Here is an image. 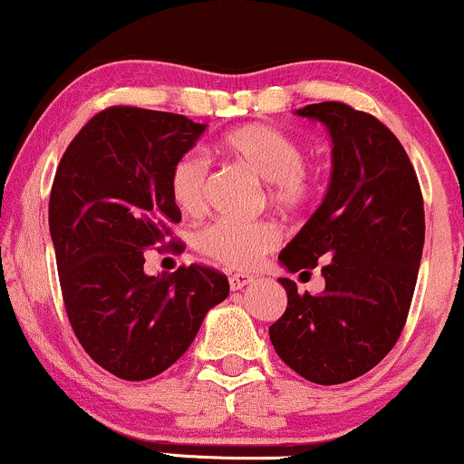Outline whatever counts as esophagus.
<instances>
[{
  "instance_id": "34e87169",
  "label": "esophagus",
  "mask_w": 464,
  "mask_h": 464,
  "mask_svg": "<svg viewBox=\"0 0 464 464\" xmlns=\"http://www.w3.org/2000/svg\"><path fill=\"white\" fill-rule=\"evenodd\" d=\"M248 284H253V275H246V273H233L228 276V285H231L233 292L242 290V287H246Z\"/></svg>"
}]
</instances>
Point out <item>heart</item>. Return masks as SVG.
Listing matches in <instances>:
<instances>
[{
    "instance_id": "b5f03b06",
    "label": "heart",
    "mask_w": 464,
    "mask_h": 464,
    "mask_svg": "<svg viewBox=\"0 0 464 464\" xmlns=\"http://www.w3.org/2000/svg\"><path fill=\"white\" fill-rule=\"evenodd\" d=\"M220 150L233 161L266 180L268 200L279 209H305L318 191V172L305 161V148L285 130L268 124H248L227 132ZM211 168L198 150H188L174 159L168 188L174 205L189 216L205 211L209 198ZM281 231L275 222L216 220L198 233L200 253L227 268H253L276 248Z\"/></svg>"
}]
</instances>
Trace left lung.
<instances>
[{"instance_id":"1","label":"left lung","mask_w":464,"mask_h":464,"mask_svg":"<svg viewBox=\"0 0 464 464\" xmlns=\"http://www.w3.org/2000/svg\"><path fill=\"white\" fill-rule=\"evenodd\" d=\"M296 115L332 135V180L305 227L279 253L290 273L321 266L324 290L287 292L268 334L281 360L314 384H344L395 347L406 324L425 239L423 196L406 150L377 117L343 102Z\"/></svg>"}]
</instances>
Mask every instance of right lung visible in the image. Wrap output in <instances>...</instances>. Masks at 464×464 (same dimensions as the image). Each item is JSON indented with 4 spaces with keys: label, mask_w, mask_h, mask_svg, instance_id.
<instances>
[{
    "label": "right lung",
    "mask_w": 464,
    "mask_h": 464,
    "mask_svg": "<svg viewBox=\"0 0 464 464\" xmlns=\"http://www.w3.org/2000/svg\"><path fill=\"white\" fill-rule=\"evenodd\" d=\"M207 124L137 106L93 115L69 143L50 194V233L63 301L89 358L120 380H150L177 362L202 318L228 296V279L207 266L148 276L146 250L183 244L169 196L174 159Z\"/></svg>",
    "instance_id": "1"
}]
</instances>
